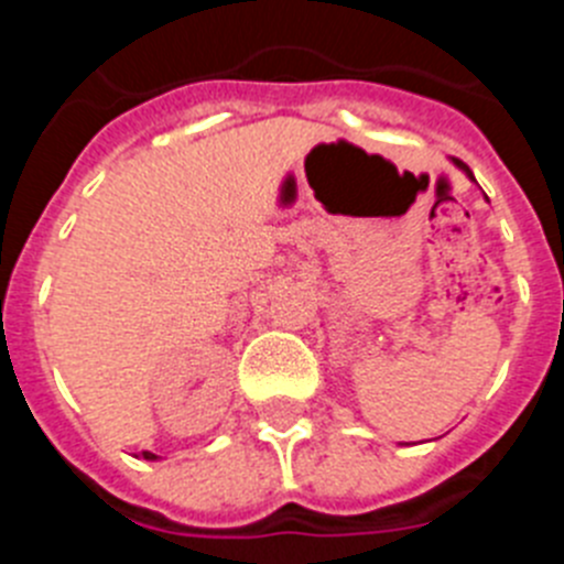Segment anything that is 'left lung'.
Wrapping results in <instances>:
<instances>
[{"label": "left lung", "instance_id": "left-lung-1", "mask_svg": "<svg viewBox=\"0 0 564 564\" xmlns=\"http://www.w3.org/2000/svg\"><path fill=\"white\" fill-rule=\"evenodd\" d=\"M452 163H455V166H457V169H460V172H463V174H466L468 181H475V174H471V169H468V166H466V163L455 161V158H452Z\"/></svg>", "mask_w": 564, "mask_h": 564}]
</instances>
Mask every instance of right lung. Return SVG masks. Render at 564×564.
Masks as SVG:
<instances>
[{
  "mask_svg": "<svg viewBox=\"0 0 564 564\" xmlns=\"http://www.w3.org/2000/svg\"><path fill=\"white\" fill-rule=\"evenodd\" d=\"M141 457L143 460H158V455H154V452H141Z\"/></svg>",
  "mask_w": 564,
  "mask_h": 564,
  "instance_id": "right-lung-1",
  "label": "right lung"
}]
</instances>
